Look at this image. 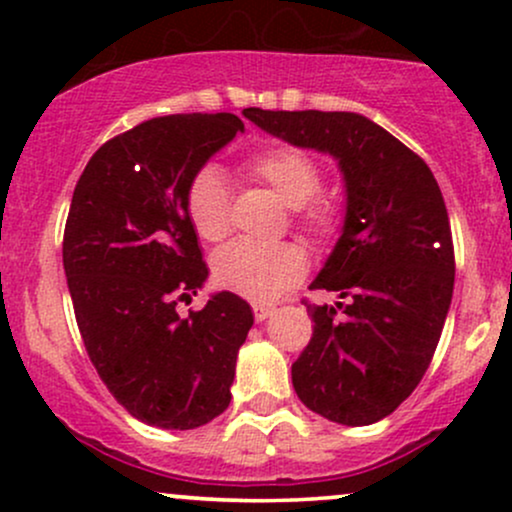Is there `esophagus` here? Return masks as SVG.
Instances as JSON below:
<instances>
[{
  "label": "esophagus",
  "mask_w": 512,
  "mask_h": 512,
  "mask_svg": "<svg viewBox=\"0 0 512 512\" xmlns=\"http://www.w3.org/2000/svg\"><path fill=\"white\" fill-rule=\"evenodd\" d=\"M252 313H255L257 322H264L269 315L274 313V305H264V303H255L252 305Z\"/></svg>",
  "instance_id": "obj_1"
}]
</instances>
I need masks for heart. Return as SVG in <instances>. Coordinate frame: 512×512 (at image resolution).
Segmentation results:
<instances>
[{"label": "heart", "mask_w": 512, "mask_h": 512, "mask_svg": "<svg viewBox=\"0 0 512 512\" xmlns=\"http://www.w3.org/2000/svg\"><path fill=\"white\" fill-rule=\"evenodd\" d=\"M245 170L267 185L286 207L296 211V223L315 243H327L342 228V209L332 199H317L322 170L293 146H274L245 161ZM185 209L192 228L204 243H219L231 228V195L221 170L207 166L192 175L185 192ZM211 274L221 289L255 303H267L289 291L305 274V252L293 243L262 248L231 243L211 260Z\"/></svg>", "instance_id": "1"}]
</instances>
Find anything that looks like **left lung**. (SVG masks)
I'll return each mask as SVG.
<instances>
[{"label": "left lung", "instance_id": "left-lung-1", "mask_svg": "<svg viewBox=\"0 0 512 512\" xmlns=\"http://www.w3.org/2000/svg\"><path fill=\"white\" fill-rule=\"evenodd\" d=\"M248 120L301 149L330 154L346 187L342 236L310 289L313 337L291 366L293 390L334 424L385 419L424 378L452 286L448 209L431 168L358 113L248 108Z\"/></svg>", "mask_w": 512, "mask_h": 512}]
</instances>
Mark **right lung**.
<instances>
[{"label":"right lung","instance_id":"obj_1","mask_svg":"<svg viewBox=\"0 0 512 512\" xmlns=\"http://www.w3.org/2000/svg\"><path fill=\"white\" fill-rule=\"evenodd\" d=\"M238 132L245 125L231 113L132 127L91 156L64 226V274L88 358L134 419L166 431L226 411L255 320L231 291L187 317L175 310L209 276L187 219V185Z\"/></svg>","mask_w":512,"mask_h":512}]
</instances>
